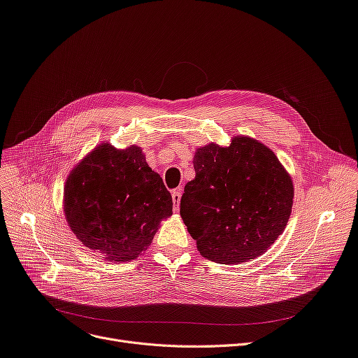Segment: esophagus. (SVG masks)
<instances>
[{
    "mask_svg": "<svg viewBox=\"0 0 358 358\" xmlns=\"http://www.w3.org/2000/svg\"><path fill=\"white\" fill-rule=\"evenodd\" d=\"M181 193H182V189H177V190L173 192V208H174V212H178L180 200H181Z\"/></svg>",
    "mask_w": 358,
    "mask_h": 358,
    "instance_id": "obj_1",
    "label": "esophagus"
}]
</instances>
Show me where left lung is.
Returning a JSON list of instances; mask_svg holds the SVG:
<instances>
[{
  "label": "left lung",
  "mask_w": 358,
  "mask_h": 358,
  "mask_svg": "<svg viewBox=\"0 0 358 358\" xmlns=\"http://www.w3.org/2000/svg\"><path fill=\"white\" fill-rule=\"evenodd\" d=\"M194 180L184 187L180 215L200 254L241 264L264 254L289 222L294 189L273 150L236 136L194 154Z\"/></svg>",
  "instance_id": "1"
}]
</instances>
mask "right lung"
Segmentation results:
<instances>
[{
    "label": "right lung",
    "instance_id": "add662e5",
    "mask_svg": "<svg viewBox=\"0 0 358 358\" xmlns=\"http://www.w3.org/2000/svg\"><path fill=\"white\" fill-rule=\"evenodd\" d=\"M64 212L71 231L107 261L138 258L152 243L173 197L142 149L101 143L69 173Z\"/></svg>",
    "mask_w": 358,
    "mask_h": 358
}]
</instances>
